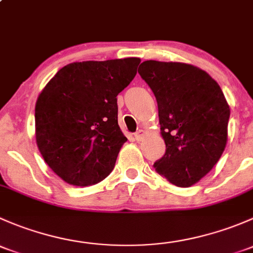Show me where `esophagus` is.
<instances>
[{"instance_id":"34e87169","label":"esophagus","mask_w":253,"mask_h":253,"mask_svg":"<svg viewBox=\"0 0 253 253\" xmlns=\"http://www.w3.org/2000/svg\"><path fill=\"white\" fill-rule=\"evenodd\" d=\"M143 138H144V131H143V129H138V131L134 133V139H136L137 142H141Z\"/></svg>"}]
</instances>
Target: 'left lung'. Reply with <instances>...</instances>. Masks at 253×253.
I'll return each instance as SVG.
<instances>
[{
    "instance_id": "obj_1",
    "label": "left lung",
    "mask_w": 253,
    "mask_h": 253,
    "mask_svg": "<svg viewBox=\"0 0 253 253\" xmlns=\"http://www.w3.org/2000/svg\"><path fill=\"white\" fill-rule=\"evenodd\" d=\"M138 73L154 93L167 150L155 171L190 187L218 163L228 142L230 108L206 71L182 62L144 61Z\"/></svg>"
}]
</instances>
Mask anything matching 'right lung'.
I'll return each mask as SVG.
<instances>
[{
    "label": "right lung",
    "mask_w": 253,
    "mask_h": 253,
    "mask_svg": "<svg viewBox=\"0 0 253 253\" xmlns=\"http://www.w3.org/2000/svg\"><path fill=\"white\" fill-rule=\"evenodd\" d=\"M137 57L73 62L39 94L35 138L45 163L65 182L95 185L110 175L127 141L117 122V98L132 82Z\"/></svg>",
    "instance_id": "add662e5"
}]
</instances>
